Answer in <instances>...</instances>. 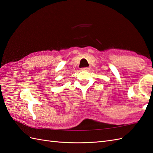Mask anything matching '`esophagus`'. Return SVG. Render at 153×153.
<instances>
[{"instance_id":"obj_1","label":"esophagus","mask_w":153,"mask_h":153,"mask_svg":"<svg viewBox=\"0 0 153 153\" xmlns=\"http://www.w3.org/2000/svg\"><path fill=\"white\" fill-rule=\"evenodd\" d=\"M90 70V67H85V68H83L82 70Z\"/></svg>"}]
</instances>
